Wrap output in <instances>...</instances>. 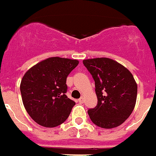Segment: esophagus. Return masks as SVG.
I'll list each match as a JSON object with an SVG mask.
<instances>
[{
    "label": "esophagus",
    "instance_id": "34e87169",
    "mask_svg": "<svg viewBox=\"0 0 156 156\" xmlns=\"http://www.w3.org/2000/svg\"><path fill=\"white\" fill-rule=\"evenodd\" d=\"M78 102H79V103H83V97L78 99Z\"/></svg>",
    "mask_w": 156,
    "mask_h": 156
}]
</instances>
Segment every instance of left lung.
Segmentation results:
<instances>
[{
    "label": "left lung",
    "instance_id": "8db88e82",
    "mask_svg": "<svg viewBox=\"0 0 156 156\" xmlns=\"http://www.w3.org/2000/svg\"><path fill=\"white\" fill-rule=\"evenodd\" d=\"M95 81L98 104L87 111L92 122L101 128L122 125L136 105L137 84L126 68L108 58L83 61Z\"/></svg>",
    "mask_w": 156,
    "mask_h": 156
}]
</instances>
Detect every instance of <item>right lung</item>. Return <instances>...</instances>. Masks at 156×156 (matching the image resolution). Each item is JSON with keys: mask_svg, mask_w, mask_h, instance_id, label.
I'll return each mask as SVG.
<instances>
[{"mask_svg": "<svg viewBox=\"0 0 156 156\" xmlns=\"http://www.w3.org/2000/svg\"><path fill=\"white\" fill-rule=\"evenodd\" d=\"M78 60L52 57L41 61L25 73L20 93L25 110L44 127H55L69 117L75 102L66 96L68 75Z\"/></svg>", "mask_w": 156, "mask_h": 156, "instance_id": "right-lung-1", "label": "right lung"}]
</instances>
